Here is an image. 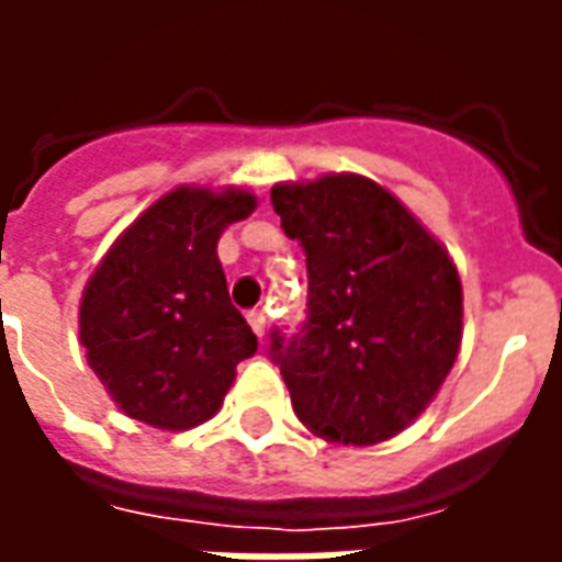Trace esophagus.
<instances>
[{"label": "esophagus", "mask_w": 562, "mask_h": 562, "mask_svg": "<svg viewBox=\"0 0 562 562\" xmlns=\"http://www.w3.org/2000/svg\"><path fill=\"white\" fill-rule=\"evenodd\" d=\"M246 322H249V328L256 330L258 337H265V328H268V316H265V310H249V313H246Z\"/></svg>", "instance_id": "esophagus-1"}]
</instances>
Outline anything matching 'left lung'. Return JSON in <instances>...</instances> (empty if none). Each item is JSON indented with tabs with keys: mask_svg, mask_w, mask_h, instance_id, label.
<instances>
[{
	"mask_svg": "<svg viewBox=\"0 0 562 562\" xmlns=\"http://www.w3.org/2000/svg\"><path fill=\"white\" fill-rule=\"evenodd\" d=\"M306 256V322L270 334L297 418L322 439L376 446L413 424L454 367V261L389 189L358 173L270 189Z\"/></svg>",
	"mask_w": 562,
	"mask_h": 562,
	"instance_id": "8db88e82",
	"label": "left lung"
}]
</instances>
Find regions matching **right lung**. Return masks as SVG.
Returning <instances> with one entry per match:
<instances>
[{"mask_svg": "<svg viewBox=\"0 0 562 562\" xmlns=\"http://www.w3.org/2000/svg\"><path fill=\"white\" fill-rule=\"evenodd\" d=\"M252 210L246 189L180 186L132 222L87 282L80 342L128 418L161 430L207 422L256 355L216 256L220 234Z\"/></svg>", "mask_w": 562, "mask_h": 562, "instance_id": "obj_1", "label": "right lung"}]
</instances>
